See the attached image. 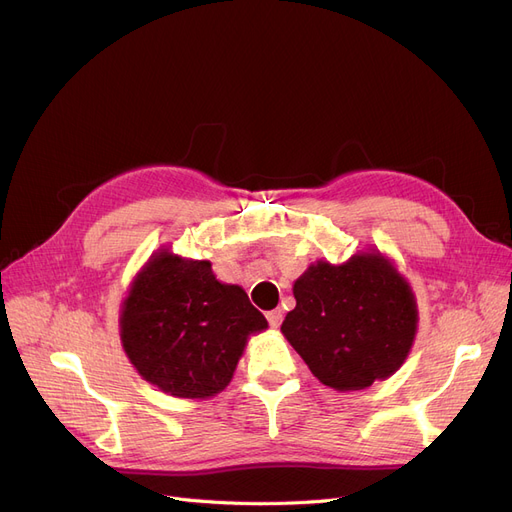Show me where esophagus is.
Instances as JSON below:
<instances>
[{"label": "esophagus", "mask_w": 512, "mask_h": 512, "mask_svg": "<svg viewBox=\"0 0 512 512\" xmlns=\"http://www.w3.org/2000/svg\"><path fill=\"white\" fill-rule=\"evenodd\" d=\"M268 323H270V327H274V329L280 327V323H282V310H280V308L268 312Z\"/></svg>", "instance_id": "esophagus-1"}]
</instances>
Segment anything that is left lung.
Listing matches in <instances>:
<instances>
[{"label": "left lung", "mask_w": 512, "mask_h": 512, "mask_svg": "<svg viewBox=\"0 0 512 512\" xmlns=\"http://www.w3.org/2000/svg\"><path fill=\"white\" fill-rule=\"evenodd\" d=\"M297 306L280 331L314 377L339 392L365 390L401 369L418 333V304L407 278L377 249L301 274Z\"/></svg>", "instance_id": "8db88e82"}]
</instances>
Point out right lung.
<instances>
[{
	"mask_svg": "<svg viewBox=\"0 0 512 512\" xmlns=\"http://www.w3.org/2000/svg\"><path fill=\"white\" fill-rule=\"evenodd\" d=\"M268 329L238 285L211 261L158 249L132 278L120 308V339L145 382L175 399H211L232 382L249 337Z\"/></svg>",
	"mask_w": 512,
	"mask_h": 512,
	"instance_id": "add662e5",
	"label": "right lung"
}]
</instances>
